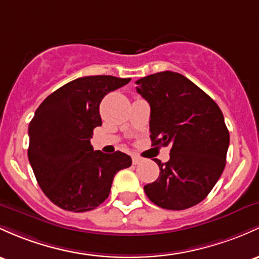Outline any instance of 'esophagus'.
<instances>
[{"label": "esophagus", "instance_id": "34e87169", "mask_svg": "<svg viewBox=\"0 0 259 259\" xmlns=\"http://www.w3.org/2000/svg\"><path fill=\"white\" fill-rule=\"evenodd\" d=\"M143 162V158L139 157L138 155H133V163L134 164H140Z\"/></svg>", "mask_w": 259, "mask_h": 259}]
</instances>
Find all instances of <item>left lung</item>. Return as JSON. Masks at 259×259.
Segmentation results:
<instances>
[{
	"label": "left lung",
	"instance_id": "obj_1",
	"mask_svg": "<svg viewBox=\"0 0 259 259\" xmlns=\"http://www.w3.org/2000/svg\"><path fill=\"white\" fill-rule=\"evenodd\" d=\"M136 84L151 108L152 146H171L168 162L155 158L160 176L144 187L145 193L160 208H192L206 198L225 168L230 135L223 112L181 73L163 71Z\"/></svg>",
	"mask_w": 259,
	"mask_h": 259
}]
</instances>
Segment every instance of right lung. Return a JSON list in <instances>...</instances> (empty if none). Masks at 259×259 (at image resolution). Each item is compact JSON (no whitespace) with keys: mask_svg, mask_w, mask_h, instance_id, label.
Wrapping results in <instances>:
<instances>
[{"mask_svg":"<svg viewBox=\"0 0 259 259\" xmlns=\"http://www.w3.org/2000/svg\"><path fill=\"white\" fill-rule=\"evenodd\" d=\"M130 78L99 75L64 84L42 101L28 127V158L44 194L73 212L96 209L108 198L116 172L132 157L115 151H93V129L102 125L104 96Z\"/></svg>","mask_w":259,"mask_h":259,"instance_id":"obj_1","label":"right lung"}]
</instances>
